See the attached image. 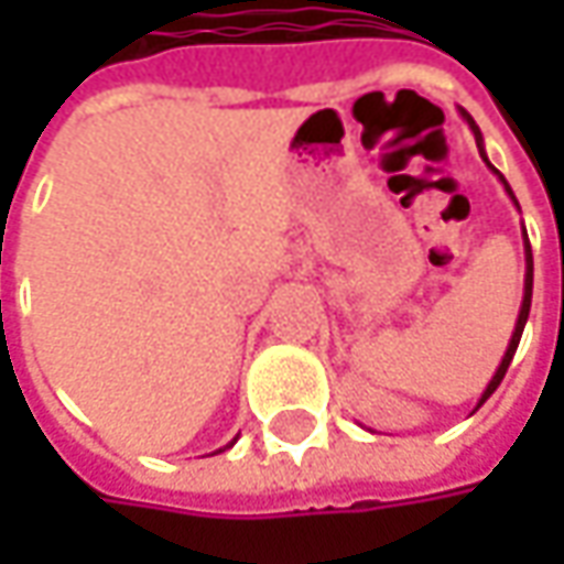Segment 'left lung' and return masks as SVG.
Masks as SVG:
<instances>
[{"mask_svg":"<svg viewBox=\"0 0 564 564\" xmlns=\"http://www.w3.org/2000/svg\"><path fill=\"white\" fill-rule=\"evenodd\" d=\"M462 116H465L467 124H470V131H474V138H477V147H480V156L487 160V153H484V138H480V128L474 124V119H470L467 112H462ZM487 165H489V160H487ZM489 169H492V165H489ZM492 172H496V169H492ZM496 175H499V172H496ZM499 182L506 185V191H509V197H511V200H514V194H511L509 182H506L502 175H499ZM514 206H518V200H514ZM524 238H528V231H524ZM524 260H528V272H524V301H521V314H518V323H514V333H511L509 348H506V358H502V364H499L496 377L489 379L487 392L480 395V404H484V401H487L489 395H492V392L499 389V382H502V377H506V370H509L511 358H514V351H518V341H521V333H524V323H528V314H531V294H533V253H531V245H524ZM480 404H477V408H480Z\"/></svg>","mask_w":564,"mask_h":564,"instance_id":"8db88e82","label":"left lung"}]
</instances>
